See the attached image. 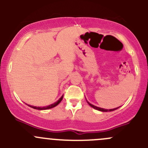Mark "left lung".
Here are the masks:
<instances>
[{"label": "left lung", "instance_id": "left-lung-1", "mask_svg": "<svg viewBox=\"0 0 148 148\" xmlns=\"http://www.w3.org/2000/svg\"><path fill=\"white\" fill-rule=\"evenodd\" d=\"M88 104H89V105L91 106V107H93L94 109H95V110H99V111H102V112H112V111H114V110H117V109L118 108V107H117V108L111 109V110H106V109H103V108H100V107H96V106H95V105H93V104H90V103H89V102H88Z\"/></svg>", "mask_w": 148, "mask_h": 148}]
</instances>
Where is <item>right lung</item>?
I'll return each mask as SVG.
<instances>
[{"instance_id":"add662e5","label":"right lung","mask_w":148,"mask_h":148,"mask_svg":"<svg viewBox=\"0 0 148 148\" xmlns=\"http://www.w3.org/2000/svg\"><path fill=\"white\" fill-rule=\"evenodd\" d=\"M63 97L62 96V97L60 98V99H59V100L57 101V102H56L55 103H53V104H51V105H49V106H46V107H34V106H30L28 105L29 107H32V108L34 109H36V110H49V109H51V108H53V107H56V105H58V104H59V103L61 102V101L62 100V99H63Z\"/></svg>"}]
</instances>
